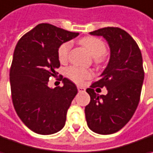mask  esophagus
<instances>
[{
  "label": "esophagus",
  "instance_id": "obj_1",
  "mask_svg": "<svg viewBox=\"0 0 153 153\" xmlns=\"http://www.w3.org/2000/svg\"><path fill=\"white\" fill-rule=\"evenodd\" d=\"M77 89L79 92H85V90H86V88L84 87H82V86H77Z\"/></svg>",
  "mask_w": 153,
  "mask_h": 153
}]
</instances>
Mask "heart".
<instances>
[{
  "mask_svg": "<svg viewBox=\"0 0 153 153\" xmlns=\"http://www.w3.org/2000/svg\"><path fill=\"white\" fill-rule=\"evenodd\" d=\"M80 43L86 48V50L89 52V54L95 58L96 64H100L104 60L103 54L106 52V45L101 39L96 37H85L82 39ZM71 50V43L66 42L60 45L57 54L58 59L60 62H65L69 56V52ZM66 74L68 77L76 82H81L85 78H88L91 76V72L83 68L71 66L67 69Z\"/></svg>",
  "mask_w": 153,
  "mask_h": 153,
  "instance_id": "heart-1",
  "label": "heart"
}]
</instances>
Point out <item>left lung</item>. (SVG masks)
Listing matches in <instances>:
<instances>
[{
  "label": "left lung",
  "mask_w": 153,
  "mask_h": 153,
  "mask_svg": "<svg viewBox=\"0 0 153 153\" xmlns=\"http://www.w3.org/2000/svg\"><path fill=\"white\" fill-rule=\"evenodd\" d=\"M89 34L107 40L110 57L100 79L86 89L90 102L85 107V117L93 132L114 134L133 117L140 102L145 76L141 51L134 39L118 27H104ZM97 87H106L108 94L99 96L94 89Z\"/></svg>",
  "instance_id": "8db88e82"
}]
</instances>
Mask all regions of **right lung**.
Listing matches in <instances>:
<instances>
[{"label": "right lung", "mask_w": 153, "mask_h": 153, "mask_svg": "<svg viewBox=\"0 0 153 153\" xmlns=\"http://www.w3.org/2000/svg\"><path fill=\"white\" fill-rule=\"evenodd\" d=\"M78 34L42 23L16 45L9 74L13 104L22 122L36 134L49 135L65 126L77 88L67 78L61 79L63 87L50 88L48 82L60 66V45Z\"/></svg>", "instance_id": "right-lung-1"}]
</instances>
